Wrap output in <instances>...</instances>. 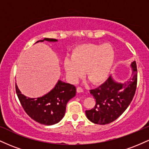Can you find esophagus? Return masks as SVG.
<instances>
[{
	"label": "esophagus",
	"instance_id": "1",
	"mask_svg": "<svg viewBox=\"0 0 149 149\" xmlns=\"http://www.w3.org/2000/svg\"><path fill=\"white\" fill-rule=\"evenodd\" d=\"M76 91H77V92H83V90L81 87H78L76 89Z\"/></svg>",
	"mask_w": 149,
	"mask_h": 149
}]
</instances>
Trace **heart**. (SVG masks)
<instances>
[{"instance_id": "heart-1", "label": "heart", "mask_w": 149, "mask_h": 149, "mask_svg": "<svg viewBox=\"0 0 149 149\" xmlns=\"http://www.w3.org/2000/svg\"><path fill=\"white\" fill-rule=\"evenodd\" d=\"M71 59L64 62L66 76L71 83H76L84 74L95 85L104 83L109 77L115 59V51L110 44L88 43L73 49Z\"/></svg>"}]
</instances>
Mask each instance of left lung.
I'll return each instance as SVG.
<instances>
[{
  "label": "left lung",
  "instance_id": "left-lung-1",
  "mask_svg": "<svg viewBox=\"0 0 149 149\" xmlns=\"http://www.w3.org/2000/svg\"><path fill=\"white\" fill-rule=\"evenodd\" d=\"M132 77L125 83H118L111 77L97 88L90 90L96 104L93 109L85 111L87 118L95 124H109L116 120L131 103L137 84L136 61L131 64Z\"/></svg>",
  "mask_w": 149,
  "mask_h": 149
}]
</instances>
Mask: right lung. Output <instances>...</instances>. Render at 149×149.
I'll return each mask as SVG.
<instances>
[{
  "label": "right lung",
  "instance_id": "add662e5",
  "mask_svg": "<svg viewBox=\"0 0 149 149\" xmlns=\"http://www.w3.org/2000/svg\"><path fill=\"white\" fill-rule=\"evenodd\" d=\"M44 40L57 41L54 38H44ZM15 90L18 99L27 115L36 122L45 125L59 123L64 117L66 104L75 97L76 88L73 85L59 80L50 92L39 98H29L21 94L16 83Z\"/></svg>",
  "mask_w": 149,
  "mask_h": 149
}]
</instances>
